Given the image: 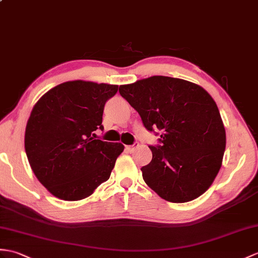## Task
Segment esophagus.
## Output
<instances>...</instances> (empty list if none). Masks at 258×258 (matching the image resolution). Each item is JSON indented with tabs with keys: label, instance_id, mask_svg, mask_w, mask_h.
I'll list each match as a JSON object with an SVG mask.
<instances>
[{
	"label": "esophagus",
	"instance_id": "34e87169",
	"mask_svg": "<svg viewBox=\"0 0 258 258\" xmlns=\"http://www.w3.org/2000/svg\"><path fill=\"white\" fill-rule=\"evenodd\" d=\"M137 147H139V144L135 143V144H133V145L126 146V147H125V149H126V151H127L128 153H132V152H134Z\"/></svg>",
	"mask_w": 258,
	"mask_h": 258
}]
</instances>
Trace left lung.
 <instances>
[{
  "label": "left lung",
  "instance_id": "obj_1",
  "mask_svg": "<svg viewBox=\"0 0 258 258\" xmlns=\"http://www.w3.org/2000/svg\"><path fill=\"white\" fill-rule=\"evenodd\" d=\"M148 131L161 132L149 146L152 161L144 181L160 198L188 202L210 188L222 165L225 128L218 105L202 87L178 78L154 76L119 86Z\"/></svg>",
  "mask_w": 258,
  "mask_h": 258
}]
</instances>
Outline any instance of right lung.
I'll use <instances>...</instances> for the list:
<instances>
[{"mask_svg":"<svg viewBox=\"0 0 258 258\" xmlns=\"http://www.w3.org/2000/svg\"><path fill=\"white\" fill-rule=\"evenodd\" d=\"M118 86L75 80L50 89L33 107L25 152L35 176L56 198L78 201L110 178L121 143L95 140L105 102Z\"/></svg>","mask_w":258,"mask_h":258,"instance_id":"right-lung-1","label":"right lung"}]
</instances>
